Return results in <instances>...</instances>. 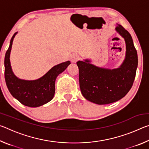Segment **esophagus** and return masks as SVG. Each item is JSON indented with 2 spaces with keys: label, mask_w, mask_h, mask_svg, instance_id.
<instances>
[{
  "label": "esophagus",
  "mask_w": 149,
  "mask_h": 149,
  "mask_svg": "<svg viewBox=\"0 0 149 149\" xmlns=\"http://www.w3.org/2000/svg\"><path fill=\"white\" fill-rule=\"evenodd\" d=\"M79 56H78V55L76 54H74L72 55V56H71V61L72 62H76L77 60H79Z\"/></svg>",
  "instance_id": "34e87169"
}]
</instances>
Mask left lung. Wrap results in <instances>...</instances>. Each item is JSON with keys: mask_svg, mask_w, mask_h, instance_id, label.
Masks as SVG:
<instances>
[{"mask_svg": "<svg viewBox=\"0 0 149 149\" xmlns=\"http://www.w3.org/2000/svg\"><path fill=\"white\" fill-rule=\"evenodd\" d=\"M116 30L126 44L125 59L120 68L104 69L90 64L88 60L77 62L82 95L97 104H110L122 99L130 91L135 78L138 57L132 37L121 25Z\"/></svg>", "mask_w": 149, "mask_h": 149, "instance_id": "left-lung-1", "label": "left lung"}]
</instances>
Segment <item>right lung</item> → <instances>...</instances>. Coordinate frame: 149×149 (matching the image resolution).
<instances>
[{
  "label": "right lung",
  "instance_id": "add662e5",
  "mask_svg": "<svg viewBox=\"0 0 149 149\" xmlns=\"http://www.w3.org/2000/svg\"><path fill=\"white\" fill-rule=\"evenodd\" d=\"M15 33L10 42L4 58V78L10 93L22 104L29 107H38L50 101L55 93V80L58 75L66 69L70 61L54 65L39 79L27 81L18 79L12 71L10 54Z\"/></svg>",
  "mask_w": 149,
  "mask_h": 149
}]
</instances>
